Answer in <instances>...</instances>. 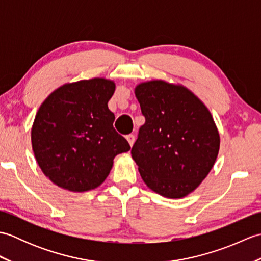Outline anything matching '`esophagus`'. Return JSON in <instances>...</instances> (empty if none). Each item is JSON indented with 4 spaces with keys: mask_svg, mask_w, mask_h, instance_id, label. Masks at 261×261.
Returning <instances> with one entry per match:
<instances>
[{
    "mask_svg": "<svg viewBox=\"0 0 261 261\" xmlns=\"http://www.w3.org/2000/svg\"><path fill=\"white\" fill-rule=\"evenodd\" d=\"M126 140H127V142H129V145L132 147L134 146V143H135V140H136V138H135V135H127L126 137Z\"/></svg>",
    "mask_w": 261,
    "mask_h": 261,
    "instance_id": "esophagus-1",
    "label": "esophagus"
}]
</instances>
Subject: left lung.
I'll return each instance as SVG.
<instances>
[{
	"mask_svg": "<svg viewBox=\"0 0 261 261\" xmlns=\"http://www.w3.org/2000/svg\"><path fill=\"white\" fill-rule=\"evenodd\" d=\"M146 122L131 149L141 178L168 198L187 196L212 169L220 135L212 114L185 86L162 80L135 88Z\"/></svg>",
	"mask_w": 261,
	"mask_h": 261,
	"instance_id": "left-lung-1",
	"label": "left lung"
}]
</instances>
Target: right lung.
<instances>
[{
    "label": "right lung",
    "mask_w": 261,
    "mask_h": 261,
    "mask_svg": "<svg viewBox=\"0 0 261 261\" xmlns=\"http://www.w3.org/2000/svg\"><path fill=\"white\" fill-rule=\"evenodd\" d=\"M114 91L113 81L83 80L58 87L40 105L32 150L55 185L75 193L94 190L107 179L116 154L131 149L113 127L108 102Z\"/></svg>",
    "instance_id": "1"
}]
</instances>
